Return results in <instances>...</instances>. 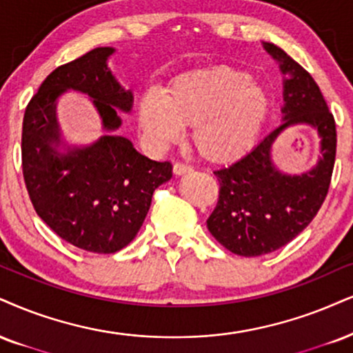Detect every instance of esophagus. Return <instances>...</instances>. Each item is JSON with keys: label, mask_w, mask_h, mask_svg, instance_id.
Wrapping results in <instances>:
<instances>
[{"label": "esophagus", "mask_w": 353, "mask_h": 353, "mask_svg": "<svg viewBox=\"0 0 353 353\" xmlns=\"http://www.w3.org/2000/svg\"><path fill=\"white\" fill-rule=\"evenodd\" d=\"M191 170H193V168H191L190 165H185V163H180V162L173 165V173H175L176 176H180V175H186V173H190Z\"/></svg>", "instance_id": "esophagus-1"}]
</instances>
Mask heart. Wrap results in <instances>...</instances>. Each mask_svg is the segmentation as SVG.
<instances>
[{"instance_id":"obj_1","label":"heart","mask_w":353,"mask_h":353,"mask_svg":"<svg viewBox=\"0 0 353 353\" xmlns=\"http://www.w3.org/2000/svg\"><path fill=\"white\" fill-rule=\"evenodd\" d=\"M272 112V97L252 73L228 65L173 77L139 99L137 125L150 149L163 150L186 125L204 160L232 163L254 149Z\"/></svg>"}]
</instances>
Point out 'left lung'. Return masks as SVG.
I'll return each instance as SVG.
<instances>
[{"mask_svg": "<svg viewBox=\"0 0 353 353\" xmlns=\"http://www.w3.org/2000/svg\"><path fill=\"white\" fill-rule=\"evenodd\" d=\"M263 47L285 75L283 123L250 154L214 172L219 199L206 221L216 241L242 256L281 249L310 225L323 206L336 162V121L314 78L275 43L263 42ZM298 125L316 130L320 159L307 172L290 176L276 167L271 152L281 132Z\"/></svg>", "mask_w": 353, "mask_h": 353, "instance_id": "8db88e82", "label": "left lung"}]
</instances>
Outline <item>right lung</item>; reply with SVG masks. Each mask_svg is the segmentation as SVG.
Instances as JSON below:
<instances>
[{"label": "right lung", "instance_id": "right-lung-1", "mask_svg": "<svg viewBox=\"0 0 353 353\" xmlns=\"http://www.w3.org/2000/svg\"><path fill=\"white\" fill-rule=\"evenodd\" d=\"M114 52L98 47L55 68L23 121V175L34 210L57 236L93 254L128 245L154 191L172 178V163L147 159L129 139L116 136L123 124L119 111L132 110L134 97L108 67ZM70 89L90 96L102 119L103 136L88 146H68L61 139L56 99Z\"/></svg>", "mask_w": 353, "mask_h": 353}]
</instances>
